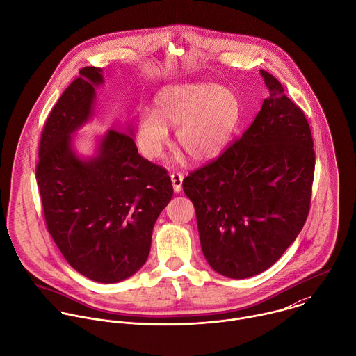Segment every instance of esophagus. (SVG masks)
Instances as JSON below:
<instances>
[{"label":"esophagus","instance_id":"34e87169","mask_svg":"<svg viewBox=\"0 0 356 356\" xmlns=\"http://www.w3.org/2000/svg\"><path fill=\"white\" fill-rule=\"evenodd\" d=\"M182 181H184V174L181 172H172L171 174V182L174 186V191L178 193L182 189Z\"/></svg>","mask_w":356,"mask_h":356}]
</instances>
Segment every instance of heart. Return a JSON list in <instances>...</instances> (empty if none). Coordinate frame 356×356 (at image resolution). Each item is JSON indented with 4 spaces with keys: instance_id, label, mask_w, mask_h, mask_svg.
<instances>
[{
    "instance_id": "heart-1",
    "label": "heart",
    "mask_w": 356,
    "mask_h": 356,
    "mask_svg": "<svg viewBox=\"0 0 356 356\" xmlns=\"http://www.w3.org/2000/svg\"><path fill=\"white\" fill-rule=\"evenodd\" d=\"M239 120V103L225 86L181 83L163 89L153 110L138 115L136 139L147 159H160L177 127V146L192 161L216 157L229 140Z\"/></svg>"
}]
</instances>
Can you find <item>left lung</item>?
<instances>
[{
    "instance_id": "1",
    "label": "left lung",
    "mask_w": 356,
    "mask_h": 356,
    "mask_svg": "<svg viewBox=\"0 0 356 356\" xmlns=\"http://www.w3.org/2000/svg\"><path fill=\"white\" fill-rule=\"evenodd\" d=\"M260 74L270 97L254 121L182 182L195 206L203 254L229 278L271 267L310 210L316 156L309 122L282 85L267 71Z\"/></svg>"
}]
</instances>
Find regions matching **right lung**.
<instances>
[{"label":"right lung","instance_id":"1","mask_svg":"<svg viewBox=\"0 0 356 356\" xmlns=\"http://www.w3.org/2000/svg\"><path fill=\"white\" fill-rule=\"evenodd\" d=\"M102 68L85 67L53 107L39 145L36 181L47 231L65 260L97 282H118L146 261L154 222L172 197L171 178L138 153L132 136L110 129L89 161L70 135L88 121Z\"/></svg>","mask_w":356,"mask_h":356}]
</instances>
